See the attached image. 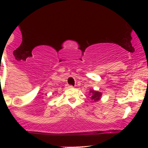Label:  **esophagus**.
Returning <instances> with one entry per match:
<instances>
[{
	"instance_id": "obj_1",
	"label": "esophagus",
	"mask_w": 148,
	"mask_h": 148,
	"mask_svg": "<svg viewBox=\"0 0 148 148\" xmlns=\"http://www.w3.org/2000/svg\"><path fill=\"white\" fill-rule=\"evenodd\" d=\"M67 87L69 88H72L73 86H72V85H68V86H67Z\"/></svg>"
}]
</instances>
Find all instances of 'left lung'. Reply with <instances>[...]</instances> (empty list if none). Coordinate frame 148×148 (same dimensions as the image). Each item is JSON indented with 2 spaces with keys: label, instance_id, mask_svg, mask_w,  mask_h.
I'll return each instance as SVG.
<instances>
[{
  "label": "left lung",
  "instance_id": "8db88e82",
  "mask_svg": "<svg viewBox=\"0 0 148 148\" xmlns=\"http://www.w3.org/2000/svg\"><path fill=\"white\" fill-rule=\"evenodd\" d=\"M90 93L91 97L90 99L92 100L93 101H98L100 99L101 96V93L97 91H95V90H91L90 91Z\"/></svg>",
  "mask_w": 148,
  "mask_h": 148
}]
</instances>
